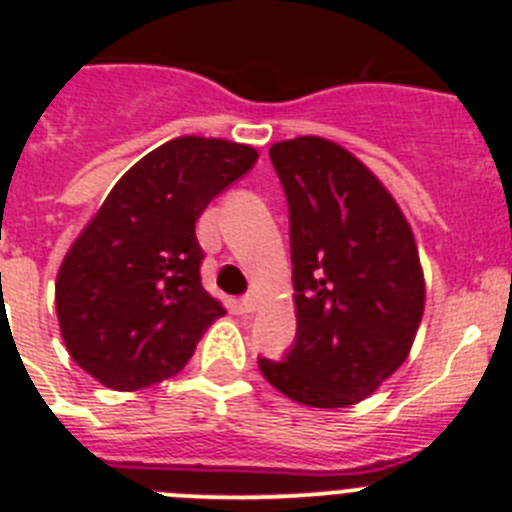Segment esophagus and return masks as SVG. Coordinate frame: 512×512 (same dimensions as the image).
I'll use <instances>...</instances> for the list:
<instances>
[{
  "label": "esophagus",
  "instance_id": "34e87169",
  "mask_svg": "<svg viewBox=\"0 0 512 512\" xmlns=\"http://www.w3.org/2000/svg\"><path fill=\"white\" fill-rule=\"evenodd\" d=\"M241 305H243V310H246V312H253V310H256V307H259V297H256V295H246L241 300Z\"/></svg>",
  "mask_w": 512,
  "mask_h": 512
}]
</instances>
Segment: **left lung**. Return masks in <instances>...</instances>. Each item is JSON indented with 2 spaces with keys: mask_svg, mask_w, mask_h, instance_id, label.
Wrapping results in <instances>:
<instances>
[{
  "mask_svg": "<svg viewBox=\"0 0 512 512\" xmlns=\"http://www.w3.org/2000/svg\"><path fill=\"white\" fill-rule=\"evenodd\" d=\"M269 156L289 202L297 341L259 369L300 405L348 408L413 348L425 307L413 228L382 179L336 140H279Z\"/></svg>",
  "mask_w": 512,
  "mask_h": 512,
  "instance_id": "obj_1",
  "label": "left lung"
}]
</instances>
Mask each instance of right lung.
Wrapping results in <instances>:
<instances>
[{
    "mask_svg": "<svg viewBox=\"0 0 512 512\" xmlns=\"http://www.w3.org/2000/svg\"><path fill=\"white\" fill-rule=\"evenodd\" d=\"M256 158L246 143L179 135L110 189L56 277L61 338L89 377L133 392L187 366L202 333L225 315L202 287L194 225Z\"/></svg>",
    "mask_w": 512,
    "mask_h": 512,
    "instance_id": "right-lung-1",
    "label": "right lung"
}]
</instances>
